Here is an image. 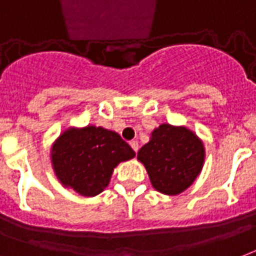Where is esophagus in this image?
<instances>
[{
    "label": "esophagus",
    "mask_w": 256,
    "mask_h": 256,
    "mask_svg": "<svg viewBox=\"0 0 256 256\" xmlns=\"http://www.w3.org/2000/svg\"><path fill=\"white\" fill-rule=\"evenodd\" d=\"M130 146L133 148V150L134 152H138V149H140V146H138V142L137 141H130Z\"/></svg>",
    "instance_id": "esophagus-1"
}]
</instances>
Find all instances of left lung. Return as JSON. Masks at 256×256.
Returning a JSON list of instances; mask_svg holds the SVG:
<instances>
[{
    "mask_svg": "<svg viewBox=\"0 0 256 256\" xmlns=\"http://www.w3.org/2000/svg\"><path fill=\"white\" fill-rule=\"evenodd\" d=\"M138 160L146 168L152 186L166 196H176L192 184L200 175L205 148L200 138L186 128L162 124L154 128Z\"/></svg>",
    "mask_w": 256,
    "mask_h": 256,
    "instance_id": "obj_1",
    "label": "left lung"
}]
</instances>
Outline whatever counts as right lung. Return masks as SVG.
I'll return each mask as SVG.
<instances>
[{
    "mask_svg": "<svg viewBox=\"0 0 256 256\" xmlns=\"http://www.w3.org/2000/svg\"><path fill=\"white\" fill-rule=\"evenodd\" d=\"M136 156L115 132L96 126L69 128L52 146L51 162L56 178L78 194L94 196L108 186L115 166Z\"/></svg>",
    "mask_w": 256,
    "mask_h": 256,
    "instance_id": "right-lung-1",
    "label": "right lung"
}]
</instances>
